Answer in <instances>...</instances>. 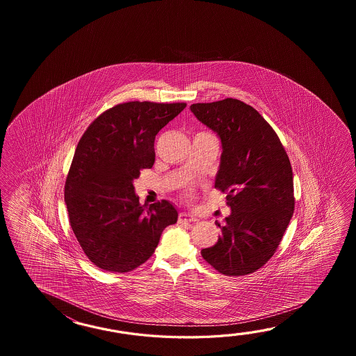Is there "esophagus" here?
Segmentation results:
<instances>
[{"instance_id": "esophagus-1", "label": "esophagus", "mask_w": 356, "mask_h": 356, "mask_svg": "<svg viewBox=\"0 0 356 356\" xmlns=\"http://www.w3.org/2000/svg\"><path fill=\"white\" fill-rule=\"evenodd\" d=\"M178 220H179V222H196L197 221L196 218L193 215L186 213V212H181L179 216H178Z\"/></svg>"}]
</instances>
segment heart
<instances>
[{
	"mask_svg": "<svg viewBox=\"0 0 356 356\" xmlns=\"http://www.w3.org/2000/svg\"><path fill=\"white\" fill-rule=\"evenodd\" d=\"M188 192H191V191H188Z\"/></svg>",
	"mask_w": 356,
	"mask_h": 356,
	"instance_id": "heart-1",
	"label": "heart"
}]
</instances>
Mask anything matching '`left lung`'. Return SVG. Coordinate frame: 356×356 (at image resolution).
<instances>
[{
  "instance_id": "left-lung-1",
  "label": "left lung",
  "mask_w": 356,
  "mask_h": 356,
  "mask_svg": "<svg viewBox=\"0 0 356 356\" xmlns=\"http://www.w3.org/2000/svg\"><path fill=\"white\" fill-rule=\"evenodd\" d=\"M198 121L222 145L215 188L232 209L221 236L201 250L225 276H244L265 266L277 250L294 213L293 169L280 138L253 106L238 99L191 106Z\"/></svg>"
}]
</instances>
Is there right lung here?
<instances>
[{"instance_id": "obj_1", "label": "right lung", "mask_w": 356, "mask_h": 356, "mask_svg": "<svg viewBox=\"0 0 356 356\" xmlns=\"http://www.w3.org/2000/svg\"><path fill=\"white\" fill-rule=\"evenodd\" d=\"M186 103L129 102L106 109L80 138L65 183L70 225L86 257L129 273L152 257L178 212L165 200L140 204L134 181L155 161V136Z\"/></svg>"}]
</instances>
